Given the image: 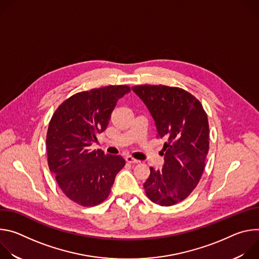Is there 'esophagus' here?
Returning <instances> with one entry per match:
<instances>
[{
	"mask_svg": "<svg viewBox=\"0 0 259 259\" xmlns=\"http://www.w3.org/2000/svg\"><path fill=\"white\" fill-rule=\"evenodd\" d=\"M126 162H127V163H130V164H137L139 161L136 160V159H134V158H132L131 156H127V157H126Z\"/></svg>",
	"mask_w": 259,
	"mask_h": 259,
	"instance_id": "esophagus-1",
	"label": "esophagus"
}]
</instances>
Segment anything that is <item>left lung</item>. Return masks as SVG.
<instances>
[{
	"mask_svg": "<svg viewBox=\"0 0 259 259\" xmlns=\"http://www.w3.org/2000/svg\"><path fill=\"white\" fill-rule=\"evenodd\" d=\"M132 90L149 108L157 136L166 140L163 168H150L145 194L155 204L175 205L191 195L203 174L209 151L207 115L194 95L178 87L140 85Z\"/></svg>",
	"mask_w": 259,
	"mask_h": 259,
	"instance_id": "obj_1",
	"label": "left lung"
}]
</instances>
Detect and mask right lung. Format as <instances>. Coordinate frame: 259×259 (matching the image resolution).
<instances>
[{"label":"right lung","instance_id":"right-lung-1","mask_svg":"<svg viewBox=\"0 0 259 259\" xmlns=\"http://www.w3.org/2000/svg\"><path fill=\"white\" fill-rule=\"evenodd\" d=\"M128 92L126 85L79 92L64 100L51 118L46 138L49 169L63 194L81 206L102 203L125 166L121 156L105 155L91 145Z\"/></svg>","mask_w":259,"mask_h":259}]
</instances>
